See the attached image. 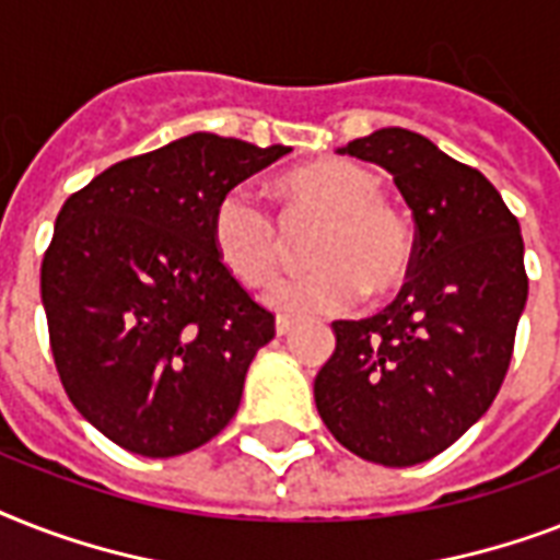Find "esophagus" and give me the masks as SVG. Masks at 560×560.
Returning a JSON list of instances; mask_svg holds the SVG:
<instances>
[{
	"mask_svg": "<svg viewBox=\"0 0 560 560\" xmlns=\"http://www.w3.org/2000/svg\"><path fill=\"white\" fill-rule=\"evenodd\" d=\"M293 325H296V319H293V316H288V314L276 316V334H279V337H284V334L293 331Z\"/></svg>",
	"mask_w": 560,
	"mask_h": 560,
	"instance_id": "esophagus-1",
	"label": "esophagus"
}]
</instances>
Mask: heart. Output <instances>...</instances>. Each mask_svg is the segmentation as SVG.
<instances>
[{
    "label": "heart",
    "mask_w": 560,
    "mask_h": 560,
    "mask_svg": "<svg viewBox=\"0 0 560 560\" xmlns=\"http://www.w3.org/2000/svg\"><path fill=\"white\" fill-rule=\"evenodd\" d=\"M279 218L249 188H229L211 211V246L246 288L279 279L290 261V232L316 228L307 258L314 270L270 290V305L290 314H342L395 296L412 276L416 235L407 214L383 197L381 177L351 160H319L276 179Z\"/></svg>",
    "instance_id": "b5f03b06"
}]
</instances>
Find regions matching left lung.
<instances>
[{
	"instance_id": "obj_1",
	"label": "left lung",
	"mask_w": 560,
	"mask_h": 560,
	"mask_svg": "<svg viewBox=\"0 0 560 560\" xmlns=\"http://www.w3.org/2000/svg\"><path fill=\"white\" fill-rule=\"evenodd\" d=\"M340 153L389 171L416 218V264L381 314L334 323L316 409L360 459L407 468L468 433L503 386L529 296L521 223L421 133L383 127Z\"/></svg>"
}]
</instances>
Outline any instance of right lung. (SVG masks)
<instances>
[{
  "instance_id": "right-lung-1",
  "label": "right lung",
  "mask_w": 560,
  "mask_h": 560,
  "mask_svg": "<svg viewBox=\"0 0 560 560\" xmlns=\"http://www.w3.org/2000/svg\"><path fill=\"white\" fill-rule=\"evenodd\" d=\"M284 153L191 133L63 202L39 270L48 342L74 409L118 447L179 456L237 412L276 316L220 264L211 211Z\"/></svg>"
}]
</instances>
